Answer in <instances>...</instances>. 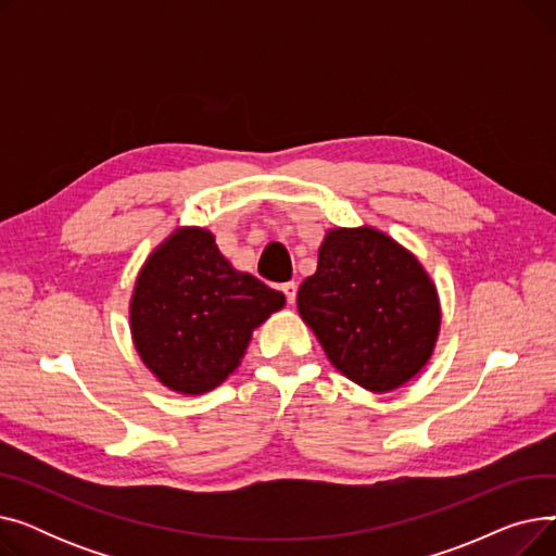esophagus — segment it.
I'll return each instance as SVG.
<instances>
[{"mask_svg": "<svg viewBox=\"0 0 556 556\" xmlns=\"http://www.w3.org/2000/svg\"><path fill=\"white\" fill-rule=\"evenodd\" d=\"M281 293L286 295V302H288V304H293L295 298H298V283H295V281L283 283V286H281Z\"/></svg>", "mask_w": 556, "mask_h": 556, "instance_id": "obj_1", "label": "esophagus"}]
</instances>
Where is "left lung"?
Returning <instances> with one entry per match:
<instances>
[{"mask_svg":"<svg viewBox=\"0 0 556 556\" xmlns=\"http://www.w3.org/2000/svg\"><path fill=\"white\" fill-rule=\"evenodd\" d=\"M298 308L331 365L376 394L413 381L442 327L440 295L419 258L367 225L325 233Z\"/></svg>","mask_w":556,"mask_h":556,"instance_id":"left-lung-1","label":"left lung"}]
</instances>
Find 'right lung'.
Segmentation results:
<instances>
[{
	"mask_svg": "<svg viewBox=\"0 0 556 556\" xmlns=\"http://www.w3.org/2000/svg\"><path fill=\"white\" fill-rule=\"evenodd\" d=\"M286 298L220 254L204 227H178L143 261L130 298L141 363L180 394H204L237 371L252 333Z\"/></svg>",
	"mask_w": 556,
	"mask_h": 556,
	"instance_id": "add662e5",
	"label": "right lung"
}]
</instances>
